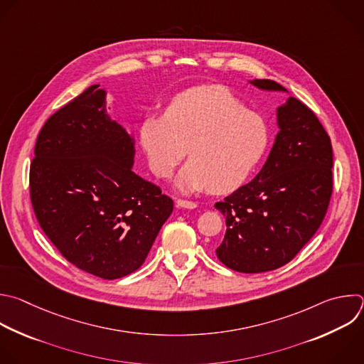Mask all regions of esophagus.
I'll list each match as a JSON object with an SVG mask.
<instances>
[{"label":"esophagus","mask_w":364,"mask_h":364,"mask_svg":"<svg viewBox=\"0 0 364 364\" xmlns=\"http://www.w3.org/2000/svg\"><path fill=\"white\" fill-rule=\"evenodd\" d=\"M177 207H181V208H196L197 204L194 201H190V200H184V198H178L176 201Z\"/></svg>","instance_id":"34e87169"}]
</instances>
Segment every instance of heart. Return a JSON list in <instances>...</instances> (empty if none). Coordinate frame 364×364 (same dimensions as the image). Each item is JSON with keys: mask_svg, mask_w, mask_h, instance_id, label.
Listing matches in <instances>:
<instances>
[{"mask_svg": "<svg viewBox=\"0 0 364 364\" xmlns=\"http://www.w3.org/2000/svg\"><path fill=\"white\" fill-rule=\"evenodd\" d=\"M141 144L151 171L168 178L187 154L183 190L228 193L243 183L269 146V127L228 88L200 85L176 95L164 115L144 119Z\"/></svg>", "mask_w": 364, "mask_h": 364, "instance_id": "b5f03b06", "label": "heart"}]
</instances>
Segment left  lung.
Returning a JSON list of instances; mask_svg holds the SVG:
<instances>
[{
    "mask_svg": "<svg viewBox=\"0 0 364 364\" xmlns=\"http://www.w3.org/2000/svg\"><path fill=\"white\" fill-rule=\"evenodd\" d=\"M286 91L273 80L252 81ZM262 171L214 207L225 217L218 260L240 273H263L291 262L318 230L333 193V149L316 114L290 97Z\"/></svg>",
    "mask_w": 364,
    "mask_h": 364,
    "instance_id": "8db88e82",
    "label": "left lung"
}]
</instances>
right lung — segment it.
I'll return each instance as SVG.
<instances>
[{"instance_id":"obj_1","label":"right lung","mask_w":364,"mask_h":364,"mask_svg":"<svg viewBox=\"0 0 364 364\" xmlns=\"http://www.w3.org/2000/svg\"><path fill=\"white\" fill-rule=\"evenodd\" d=\"M98 87L46 121L30 166V197L63 257L114 280L144 263L174 203L133 171V140L107 117Z\"/></svg>"}]
</instances>
